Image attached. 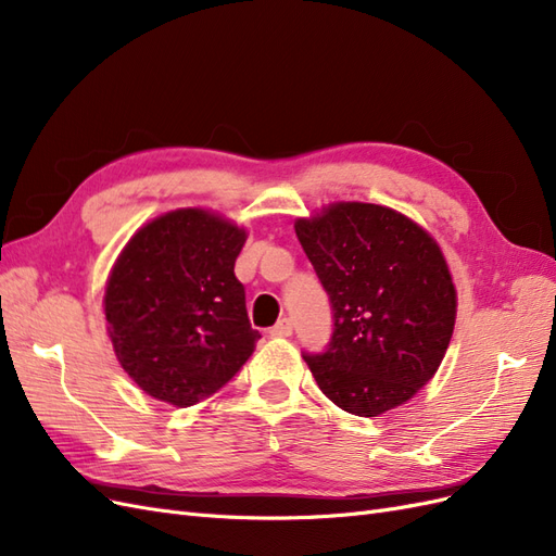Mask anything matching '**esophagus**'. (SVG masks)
Masks as SVG:
<instances>
[{
	"label": "esophagus",
	"mask_w": 556,
	"mask_h": 556,
	"mask_svg": "<svg viewBox=\"0 0 556 556\" xmlns=\"http://www.w3.org/2000/svg\"><path fill=\"white\" fill-rule=\"evenodd\" d=\"M292 331H294V325H292L290 317L278 319V323L271 329H268V333L276 336V339H285V336H292Z\"/></svg>",
	"instance_id": "34e87169"
}]
</instances>
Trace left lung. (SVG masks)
I'll return each instance as SVG.
<instances>
[{
    "label": "left lung",
    "mask_w": 556,
    "mask_h": 556,
    "mask_svg": "<svg viewBox=\"0 0 556 556\" xmlns=\"http://www.w3.org/2000/svg\"><path fill=\"white\" fill-rule=\"evenodd\" d=\"M294 231L333 313L327 350L304 352L319 390L359 417L413 399L439 371L457 317L439 243L410 217L362 201L301 217Z\"/></svg>",
    "instance_id": "1"
}]
</instances>
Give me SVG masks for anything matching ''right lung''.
Returning <instances> with one entry per match:
<instances>
[{
    "label": "right lung",
    "mask_w": 556,
    "mask_h": 556,
    "mask_svg": "<svg viewBox=\"0 0 556 556\" xmlns=\"http://www.w3.org/2000/svg\"><path fill=\"white\" fill-rule=\"evenodd\" d=\"M245 229L201 208L141 227L104 294L115 357L146 394L188 408L215 394L255 350L245 288L233 276Z\"/></svg>",
    "instance_id": "obj_1"
}]
</instances>
